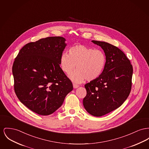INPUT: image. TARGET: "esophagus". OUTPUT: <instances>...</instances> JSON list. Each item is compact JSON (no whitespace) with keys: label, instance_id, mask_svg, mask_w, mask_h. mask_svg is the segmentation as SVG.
<instances>
[{"label":"esophagus","instance_id":"obj_1","mask_svg":"<svg viewBox=\"0 0 149 149\" xmlns=\"http://www.w3.org/2000/svg\"><path fill=\"white\" fill-rule=\"evenodd\" d=\"M73 87H74V88L76 89V88H77L79 87V86H78V84H77L73 83Z\"/></svg>","mask_w":149,"mask_h":149}]
</instances>
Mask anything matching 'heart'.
<instances>
[{"instance_id":"obj_1","label":"heart","mask_w":149,"mask_h":149,"mask_svg":"<svg viewBox=\"0 0 149 149\" xmlns=\"http://www.w3.org/2000/svg\"><path fill=\"white\" fill-rule=\"evenodd\" d=\"M68 53H62L60 65L62 71L70 74L76 67V70L70 75L74 82L81 83L86 79L88 81L96 80L100 77L105 68L106 56L100 49L77 44L71 47Z\"/></svg>"}]
</instances>
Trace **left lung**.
Returning <instances> with one entry per match:
<instances>
[{
    "instance_id": "1",
    "label": "left lung",
    "mask_w": 149,
    "mask_h": 149,
    "mask_svg": "<svg viewBox=\"0 0 149 149\" xmlns=\"http://www.w3.org/2000/svg\"><path fill=\"white\" fill-rule=\"evenodd\" d=\"M92 42L104 50L106 61L100 77L84 86L87 95L83 104L89 114L101 116L119 107L129 96L133 67L118 47L105 42Z\"/></svg>"
}]
</instances>
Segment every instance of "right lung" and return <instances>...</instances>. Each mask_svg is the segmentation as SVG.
<instances>
[{
  "mask_svg": "<svg viewBox=\"0 0 149 149\" xmlns=\"http://www.w3.org/2000/svg\"><path fill=\"white\" fill-rule=\"evenodd\" d=\"M65 41L61 36H52L29 43L19 51L13 63L15 93L21 102L36 114H52L73 89L60 66Z\"/></svg>",
  "mask_w": 149,
  "mask_h": 149,
  "instance_id": "1",
  "label": "right lung"
}]
</instances>
